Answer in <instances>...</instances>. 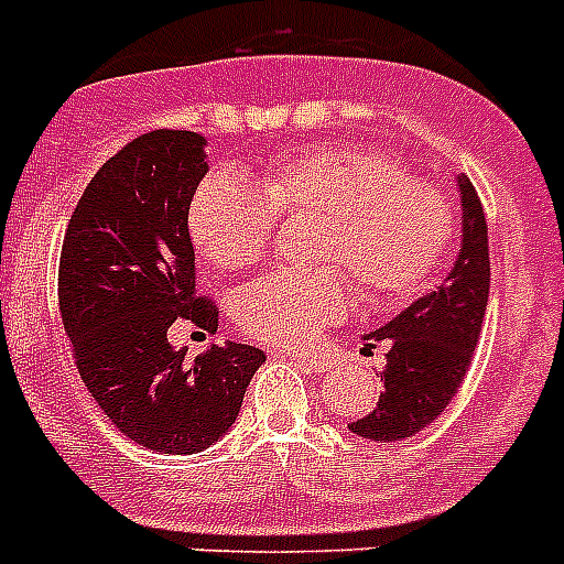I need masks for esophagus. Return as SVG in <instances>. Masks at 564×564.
Returning <instances> with one entry per match:
<instances>
[{
  "label": "esophagus",
  "instance_id": "1",
  "mask_svg": "<svg viewBox=\"0 0 564 564\" xmlns=\"http://www.w3.org/2000/svg\"><path fill=\"white\" fill-rule=\"evenodd\" d=\"M292 359L301 365L304 370H313V373H324L329 368L327 356H310V354H292Z\"/></svg>",
  "mask_w": 564,
  "mask_h": 564
}]
</instances>
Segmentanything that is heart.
<instances>
[{"mask_svg": "<svg viewBox=\"0 0 564 564\" xmlns=\"http://www.w3.org/2000/svg\"><path fill=\"white\" fill-rule=\"evenodd\" d=\"M281 217H318L315 269H274L235 297L246 336L304 347L350 304L347 278L370 301H402L432 281L457 231L441 187L373 144H315L274 155L258 187L235 176L199 185L187 231L210 267L263 263Z\"/></svg>", "mask_w": 564, "mask_h": 564, "instance_id": "obj_1", "label": "heart"}]
</instances>
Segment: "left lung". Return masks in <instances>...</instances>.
I'll return each instance as SVG.
<instances>
[{"mask_svg": "<svg viewBox=\"0 0 564 564\" xmlns=\"http://www.w3.org/2000/svg\"><path fill=\"white\" fill-rule=\"evenodd\" d=\"M457 185L464 199V246L455 267L443 286L368 336L373 345L388 347L386 391L377 409L347 425L368 441H405L423 432L455 400L473 365L489 301V240L478 191L466 176Z\"/></svg>", "mask_w": 564, "mask_h": 564, "instance_id": "1", "label": "left lung"}]
</instances>
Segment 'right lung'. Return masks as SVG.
Segmentation results:
<instances>
[{
	"label": "right lung",
	"instance_id": "right-lung-1",
	"mask_svg": "<svg viewBox=\"0 0 564 564\" xmlns=\"http://www.w3.org/2000/svg\"><path fill=\"white\" fill-rule=\"evenodd\" d=\"M205 139L153 130L118 150L86 185L59 251V318L84 386L118 432L164 455H194L240 414L267 361L249 345L191 359L167 341L176 322L217 333L196 292L187 210L208 173Z\"/></svg>",
	"mask_w": 564,
	"mask_h": 564
}]
</instances>
